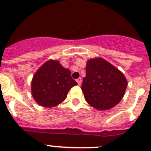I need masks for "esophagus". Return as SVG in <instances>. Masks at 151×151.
<instances>
[{"label": "esophagus", "mask_w": 151, "mask_h": 151, "mask_svg": "<svg viewBox=\"0 0 151 151\" xmlns=\"http://www.w3.org/2000/svg\"><path fill=\"white\" fill-rule=\"evenodd\" d=\"M76 82H77V83H78V85H81V84H82V78H77V79H76Z\"/></svg>", "instance_id": "1"}]
</instances>
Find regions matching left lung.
I'll return each instance as SVG.
<instances>
[{
    "mask_svg": "<svg viewBox=\"0 0 151 151\" xmlns=\"http://www.w3.org/2000/svg\"><path fill=\"white\" fill-rule=\"evenodd\" d=\"M85 70L82 90L91 106L106 110L120 102L128 85L122 72L101 57L88 60Z\"/></svg>",
    "mask_w": 151,
    "mask_h": 151,
    "instance_id": "8db88e82",
    "label": "left lung"
}]
</instances>
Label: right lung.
Here are the masks:
<instances>
[{"mask_svg":"<svg viewBox=\"0 0 151 151\" xmlns=\"http://www.w3.org/2000/svg\"><path fill=\"white\" fill-rule=\"evenodd\" d=\"M77 85L71 72L57 60H48L37 70L32 81V94L38 104L54 107L66 99L71 88Z\"/></svg>","mask_w":151,"mask_h":151,"instance_id":"obj_1","label":"right lung"}]
</instances>
